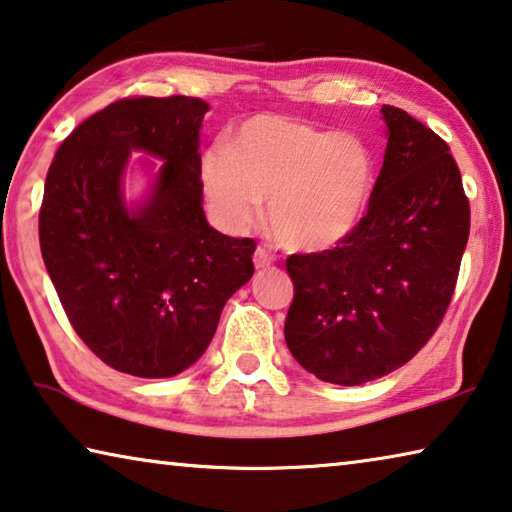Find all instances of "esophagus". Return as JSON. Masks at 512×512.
<instances>
[{
    "mask_svg": "<svg viewBox=\"0 0 512 512\" xmlns=\"http://www.w3.org/2000/svg\"><path fill=\"white\" fill-rule=\"evenodd\" d=\"M253 259H255L257 269H269V266L275 262V257H273L266 248H257Z\"/></svg>",
    "mask_w": 512,
    "mask_h": 512,
    "instance_id": "1",
    "label": "esophagus"
}]
</instances>
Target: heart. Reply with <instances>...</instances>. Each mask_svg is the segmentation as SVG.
Listing matches in <instances>:
<instances>
[{
  "instance_id": "b5f03b06",
  "label": "heart",
  "mask_w": 512,
  "mask_h": 512,
  "mask_svg": "<svg viewBox=\"0 0 512 512\" xmlns=\"http://www.w3.org/2000/svg\"><path fill=\"white\" fill-rule=\"evenodd\" d=\"M200 173L227 227L255 221L269 198V223L280 243L326 250L362 221L376 184V161L355 136L264 113L237 129L230 148H209Z\"/></svg>"
}]
</instances>
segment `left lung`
<instances>
[{
    "label": "left lung",
    "mask_w": 512,
    "mask_h": 512,
    "mask_svg": "<svg viewBox=\"0 0 512 512\" xmlns=\"http://www.w3.org/2000/svg\"><path fill=\"white\" fill-rule=\"evenodd\" d=\"M387 150L358 227L335 248L289 255L285 339L300 367L362 385L403 367L440 326L469 237V200L449 145L385 104Z\"/></svg>",
    "instance_id": "obj_1"
}]
</instances>
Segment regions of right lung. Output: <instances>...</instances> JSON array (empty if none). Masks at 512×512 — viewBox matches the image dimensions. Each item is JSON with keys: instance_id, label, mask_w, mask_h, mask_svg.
I'll list each match as a JSON object with an SVG mask.
<instances>
[{"instance_id": "add662e5", "label": "right lung", "mask_w": 512, "mask_h": 512, "mask_svg": "<svg viewBox=\"0 0 512 512\" xmlns=\"http://www.w3.org/2000/svg\"><path fill=\"white\" fill-rule=\"evenodd\" d=\"M200 97H125L59 145L38 214L40 253L70 326L104 364L139 378L191 367L223 305L253 278V239L209 227L202 212ZM132 149L165 159L149 202L129 213L122 170Z\"/></svg>"}]
</instances>
